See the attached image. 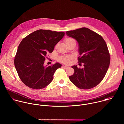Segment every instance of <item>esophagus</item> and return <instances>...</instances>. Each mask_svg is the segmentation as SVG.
I'll return each instance as SVG.
<instances>
[{
    "label": "esophagus",
    "mask_w": 124,
    "mask_h": 124,
    "mask_svg": "<svg viewBox=\"0 0 124 124\" xmlns=\"http://www.w3.org/2000/svg\"><path fill=\"white\" fill-rule=\"evenodd\" d=\"M62 68H64V69H68V68H69V67H68V66H64V65H63V66H62Z\"/></svg>",
    "instance_id": "esophagus-1"
}]
</instances>
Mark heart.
<instances>
[{
  "label": "heart",
  "instance_id": "obj_1",
  "mask_svg": "<svg viewBox=\"0 0 124 124\" xmlns=\"http://www.w3.org/2000/svg\"><path fill=\"white\" fill-rule=\"evenodd\" d=\"M65 43L66 44V45H68L70 44L73 42H75V40L71 38H66L64 40ZM73 57L72 56H66V57H62L59 58V61L64 64H68L70 63V60L72 59Z\"/></svg>",
  "mask_w": 124,
  "mask_h": 124
}]
</instances>
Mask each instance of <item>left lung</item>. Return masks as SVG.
Returning a JSON list of instances; mask_svg holds the SVG:
<instances>
[{
	"instance_id": "8db88e82",
	"label": "left lung",
	"mask_w": 124,
	"mask_h": 124,
	"mask_svg": "<svg viewBox=\"0 0 124 124\" xmlns=\"http://www.w3.org/2000/svg\"><path fill=\"white\" fill-rule=\"evenodd\" d=\"M69 37L77 40L80 56L78 62L84 67L72 66L74 75L69 79L75 85L82 89H89L98 85L104 78L108 69L110 56L108 46L102 37L87 28L83 27L67 31Z\"/></svg>"
}]
</instances>
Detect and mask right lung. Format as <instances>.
Segmentation results:
<instances>
[{
    "label": "right lung",
    "instance_id": "1",
    "mask_svg": "<svg viewBox=\"0 0 124 124\" xmlns=\"http://www.w3.org/2000/svg\"><path fill=\"white\" fill-rule=\"evenodd\" d=\"M64 32L40 29L23 38L17 48L14 64L23 82L34 89L47 86L54 79L56 70L62 65L56 63L52 66L44 65L48 53L63 38Z\"/></svg>",
    "mask_w": 124,
    "mask_h": 124
}]
</instances>
